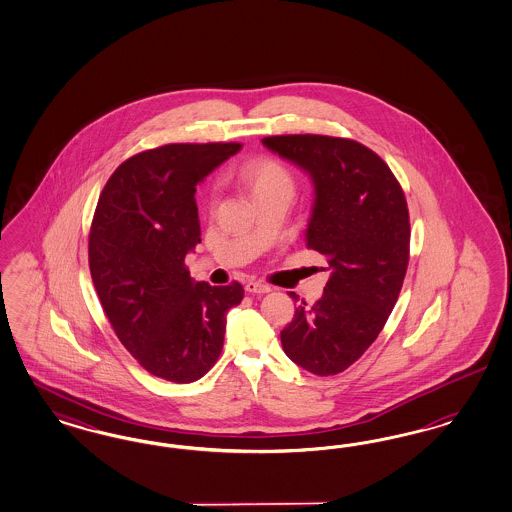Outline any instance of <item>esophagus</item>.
<instances>
[{
  "label": "esophagus",
  "mask_w": 512,
  "mask_h": 512,
  "mask_svg": "<svg viewBox=\"0 0 512 512\" xmlns=\"http://www.w3.org/2000/svg\"><path fill=\"white\" fill-rule=\"evenodd\" d=\"M245 290L250 292V294H267V292H271V286L262 283V281H250V283H247V286H245Z\"/></svg>",
  "instance_id": "34e87169"
}]
</instances>
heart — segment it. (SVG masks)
<instances>
[{
  "label": "heart",
  "instance_id": "obj_1",
  "mask_svg": "<svg viewBox=\"0 0 512 512\" xmlns=\"http://www.w3.org/2000/svg\"><path fill=\"white\" fill-rule=\"evenodd\" d=\"M239 180L256 205L271 199H292L296 176L277 157H254L239 167ZM210 209L216 205V193L210 195Z\"/></svg>",
  "mask_w": 512,
  "mask_h": 512
}]
</instances>
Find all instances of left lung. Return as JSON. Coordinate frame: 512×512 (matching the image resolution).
I'll use <instances>...</instances> for the list:
<instances>
[{"mask_svg":"<svg viewBox=\"0 0 512 512\" xmlns=\"http://www.w3.org/2000/svg\"><path fill=\"white\" fill-rule=\"evenodd\" d=\"M262 142L313 178L307 248L332 271L321 300L302 302L284 326V353L311 374L334 376L364 355L397 303L410 260L406 197L389 165L357 140L281 134Z\"/></svg>","mask_w":512,"mask_h":512,"instance_id":"obj_1","label":"left lung"}]
</instances>
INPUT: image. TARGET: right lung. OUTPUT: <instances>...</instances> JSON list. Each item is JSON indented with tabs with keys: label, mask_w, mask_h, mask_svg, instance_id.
Listing matches in <instances>:
<instances>
[{
	"label": "right lung",
	"mask_w": 512,
	"mask_h": 512,
	"mask_svg": "<svg viewBox=\"0 0 512 512\" xmlns=\"http://www.w3.org/2000/svg\"><path fill=\"white\" fill-rule=\"evenodd\" d=\"M239 142L167 144L123 161L98 197L89 269L125 349L152 376L191 383L224 347L226 313L245 290L193 283L186 254L201 243L195 186Z\"/></svg>",
	"instance_id": "1"
}]
</instances>
